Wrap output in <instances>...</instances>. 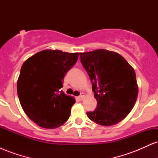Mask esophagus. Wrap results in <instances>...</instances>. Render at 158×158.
Wrapping results in <instances>:
<instances>
[{"label":"esophagus","instance_id":"esophagus-1","mask_svg":"<svg viewBox=\"0 0 158 158\" xmlns=\"http://www.w3.org/2000/svg\"><path fill=\"white\" fill-rule=\"evenodd\" d=\"M85 98V95L83 94H81L80 96H79V97H78V99H79V100H80V101H81V100H83V99H84Z\"/></svg>","mask_w":158,"mask_h":158}]
</instances>
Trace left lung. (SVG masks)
I'll use <instances>...</instances> for the list:
<instances>
[{
    "mask_svg": "<svg viewBox=\"0 0 158 158\" xmlns=\"http://www.w3.org/2000/svg\"><path fill=\"white\" fill-rule=\"evenodd\" d=\"M81 64L92 82L97 101L88 118L97 124L110 126L126 117L135 106L138 85L135 70L117 52L99 49L79 52Z\"/></svg>",
    "mask_w": 158,
    "mask_h": 158,
    "instance_id": "1",
    "label": "left lung"
}]
</instances>
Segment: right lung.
I'll list each match as a JSON object with an SVG mask.
<instances>
[{
	"label": "right lung",
	"instance_id": "right-lung-1",
	"mask_svg": "<svg viewBox=\"0 0 158 158\" xmlns=\"http://www.w3.org/2000/svg\"><path fill=\"white\" fill-rule=\"evenodd\" d=\"M78 57L79 52L48 49L23 62L17 81L18 96L24 113L39 126L52 129L68 119L76 101L61 88Z\"/></svg>",
	"mask_w": 158,
	"mask_h": 158
}]
</instances>
